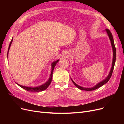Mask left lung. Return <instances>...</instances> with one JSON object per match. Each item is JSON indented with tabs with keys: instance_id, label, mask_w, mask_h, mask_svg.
Segmentation results:
<instances>
[{
	"instance_id": "1",
	"label": "left lung",
	"mask_w": 124,
	"mask_h": 124,
	"mask_svg": "<svg viewBox=\"0 0 124 124\" xmlns=\"http://www.w3.org/2000/svg\"><path fill=\"white\" fill-rule=\"evenodd\" d=\"M106 31L108 33V37H109L110 40L111 41V45H112V48H113V62H112V68L111 69L110 72L109 73V74H108V77L106 78V79L104 80L103 81H102V82H100L98 84H97L96 86H95L94 87H93L92 88H84V87H81V86H78V85H77L75 82L71 79L72 80V82L73 83V84L75 85V86H77V87L79 88L81 90H83V91H93V90H95L97 88H98L99 87H100L101 86H102V85H103L104 84H105L106 83H107V82L109 81V80L110 79V78L112 76V73H113V69H114V65H115V61H116V48L115 46V45H114V40L113 38V36H112V33L111 32V31L108 30V29H106Z\"/></svg>"
}]
</instances>
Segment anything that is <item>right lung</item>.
Listing matches in <instances>:
<instances>
[{
	"instance_id": "right-lung-1",
	"label": "right lung",
	"mask_w": 124,
	"mask_h": 124,
	"mask_svg": "<svg viewBox=\"0 0 124 124\" xmlns=\"http://www.w3.org/2000/svg\"><path fill=\"white\" fill-rule=\"evenodd\" d=\"M12 41H13V38L12 39V40H11V42L10 43V44H9V48H8V54H7V55L8 54V52H9V48L10 47V46H11V43H12ZM59 61V60H57V61H56L55 62H54L52 63V71H51V76H50V77L49 78V79H48V80L46 82V83H44V84L41 85V86H38V87H27V86H22L20 84H18L17 83H16L18 85H19L20 87H21L22 88H23L25 90H26V91H27L28 92H41V91H44V90H46L48 87V86L50 85V84H51V81H52V77H53V70H54V67L55 66H56V63H57Z\"/></svg>"
}]
</instances>
